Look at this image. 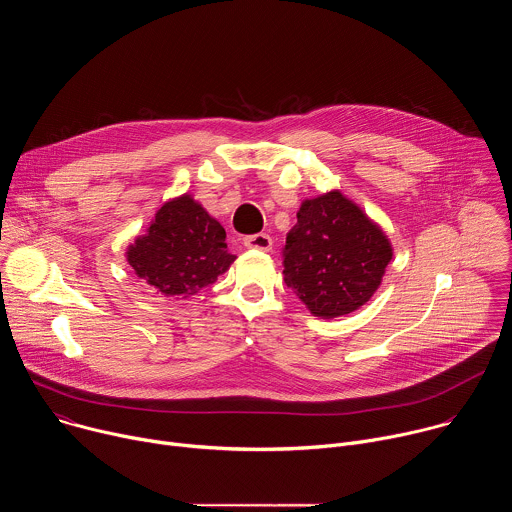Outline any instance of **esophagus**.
<instances>
[{
	"mask_svg": "<svg viewBox=\"0 0 512 512\" xmlns=\"http://www.w3.org/2000/svg\"><path fill=\"white\" fill-rule=\"evenodd\" d=\"M243 245H245L247 249L269 251V249H271V245H273V241H271V237H269V235H265V233H257V235H249V237H245V239H243Z\"/></svg>",
	"mask_w": 512,
	"mask_h": 512,
	"instance_id": "1",
	"label": "esophagus"
}]
</instances>
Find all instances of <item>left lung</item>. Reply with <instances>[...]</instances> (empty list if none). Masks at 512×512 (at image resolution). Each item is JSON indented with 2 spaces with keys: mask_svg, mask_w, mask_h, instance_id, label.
Listing matches in <instances>:
<instances>
[{
  "mask_svg": "<svg viewBox=\"0 0 512 512\" xmlns=\"http://www.w3.org/2000/svg\"><path fill=\"white\" fill-rule=\"evenodd\" d=\"M393 259L387 235L342 192L306 200L287 233L283 279L318 318L367 304Z\"/></svg>",
  "mask_w": 512,
  "mask_h": 512,
  "instance_id": "1",
  "label": "left lung"
}]
</instances>
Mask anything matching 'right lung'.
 Here are the masks:
<instances>
[{
    "instance_id": "1",
    "label": "right lung",
    "mask_w": 512,
    "mask_h": 512,
    "mask_svg": "<svg viewBox=\"0 0 512 512\" xmlns=\"http://www.w3.org/2000/svg\"><path fill=\"white\" fill-rule=\"evenodd\" d=\"M237 257L227 251L221 223L190 196L166 202L148 235L127 249L135 275L166 298H188L216 281Z\"/></svg>"
}]
</instances>
